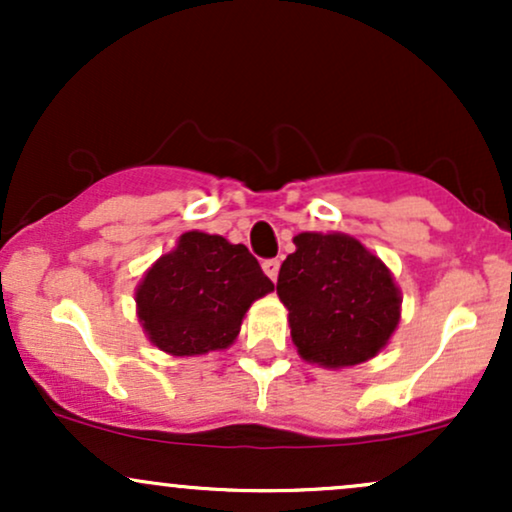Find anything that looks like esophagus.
I'll use <instances>...</instances> for the list:
<instances>
[{"label": "esophagus", "mask_w": 512, "mask_h": 512, "mask_svg": "<svg viewBox=\"0 0 512 512\" xmlns=\"http://www.w3.org/2000/svg\"><path fill=\"white\" fill-rule=\"evenodd\" d=\"M279 264H281L279 260H264L262 262L264 274H267L272 281H276V276H279Z\"/></svg>", "instance_id": "esophagus-1"}]
</instances>
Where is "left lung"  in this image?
I'll use <instances>...</instances> for the list:
<instances>
[{"label":"left lung","instance_id":"obj_1","mask_svg":"<svg viewBox=\"0 0 512 512\" xmlns=\"http://www.w3.org/2000/svg\"><path fill=\"white\" fill-rule=\"evenodd\" d=\"M276 293L289 310L303 361L351 368L385 349L402 317V291L387 264L346 233H298Z\"/></svg>","mask_w":512,"mask_h":512}]
</instances>
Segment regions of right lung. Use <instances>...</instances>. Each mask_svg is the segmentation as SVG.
I'll use <instances>...</instances> for the list:
<instances>
[{"mask_svg": "<svg viewBox=\"0 0 512 512\" xmlns=\"http://www.w3.org/2000/svg\"><path fill=\"white\" fill-rule=\"evenodd\" d=\"M269 291L274 284L245 245L187 231L146 269L134 301L156 349L170 356H202L236 342L250 305Z\"/></svg>", "mask_w": 512, "mask_h": 512, "instance_id": "add662e5", "label": "right lung"}]
</instances>
